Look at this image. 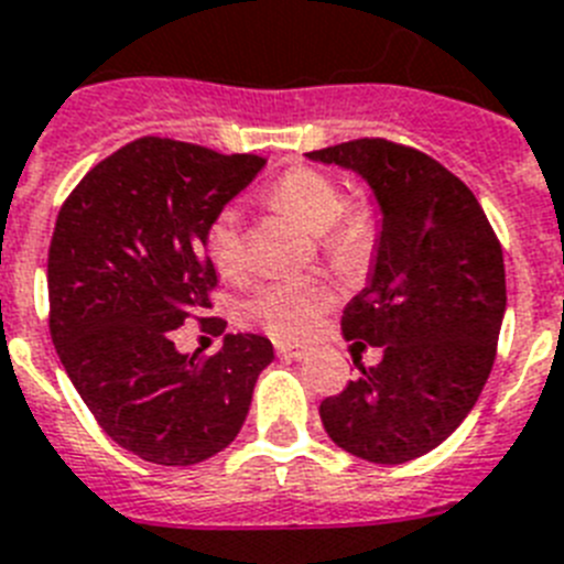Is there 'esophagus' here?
I'll list each match as a JSON object with an SVG mask.
<instances>
[{
	"mask_svg": "<svg viewBox=\"0 0 564 564\" xmlns=\"http://www.w3.org/2000/svg\"><path fill=\"white\" fill-rule=\"evenodd\" d=\"M274 349H278V355L286 358V361H297V358H304L306 355V349L297 347V344H274Z\"/></svg>",
	"mask_w": 564,
	"mask_h": 564,
	"instance_id": "34e87169",
	"label": "esophagus"
}]
</instances>
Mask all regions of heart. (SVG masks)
I'll return each mask as SVG.
<instances>
[{
  "mask_svg": "<svg viewBox=\"0 0 564 564\" xmlns=\"http://www.w3.org/2000/svg\"><path fill=\"white\" fill-rule=\"evenodd\" d=\"M263 203L315 235L318 254L338 272H358L372 258L378 243V209L367 197H347L338 180L326 172L295 165L263 192ZM203 246L212 267L224 278H243L246 235L235 212L224 209L212 217ZM333 301L335 292L318 278H292L254 286L240 301L238 315L243 324L260 326L274 338L297 340L318 326Z\"/></svg>",
  "mask_w": 564,
  "mask_h": 564,
  "instance_id": "b5f03b06",
  "label": "heart"
}]
</instances>
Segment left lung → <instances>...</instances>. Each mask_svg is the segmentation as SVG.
I'll use <instances>...</instances> for the list:
<instances>
[{
    "mask_svg": "<svg viewBox=\"0 0 564 564\" xmlns=\"http://www.w3.org/2000/svg\"><path fill=\"white\" fill-rule=\"evenodd\" d=\"M361 174L381 206L370 286L344 310L347 340L384 349L321 421L338 447L404 465L447 438L494 370L508 304L501 243L476 194L438 160L384 137L310 151Z\"/></svg>",
    "mask_w": 564,
    "mask_h": 564,
    "instance_id": "left-lung-1",
    "label": "left lung"
}]
</instances>
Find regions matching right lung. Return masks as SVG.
Here are the masks:
<instances>
[{"label":"right lung","instance_id":"right-lung-1","mask_svg":"<svg viewBox=\"0 0 564 564\" xmlns=\"http://www.w3.org/2000/svg\"><path fill=\"white\" fill-rule=\"evenodd\" d=\"M267 165L169 137H140L97 163L56 215L48 249V326L59 361L97 424L151 465L212 458L243 427L263 335H226L215 355H183L188 318L224 333L217 272L203 235Z\"/></svg>","mask_w":564,"mask_h":564}]
</instances>
